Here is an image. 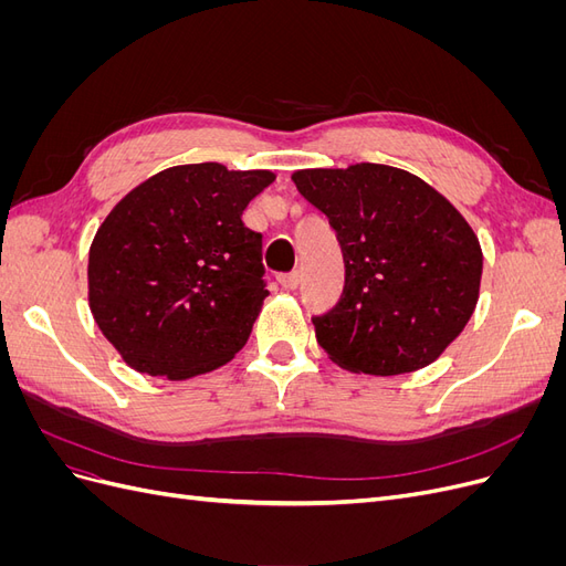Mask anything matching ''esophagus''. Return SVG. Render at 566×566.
Listing matches in <instances>:
<instances>
[{"mask_svg":"<svg viewBox=\"0 0 566 566\" xmlns=\"http://www.w3.org/2000/svg\"><path fill=\"white\" fill-rule=\"evenodd\" d=\"M279 283H281V287H285V290H295V287L300 285V273H297V271L281 273V276H279Z\"/></svg>","mask_w":566,"mask_h":566,"instance_id":"1","label":"esophagus"}]
</instances>
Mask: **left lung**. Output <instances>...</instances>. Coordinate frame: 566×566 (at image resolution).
I'll list each match as a JSON object with an SVG mask.
<instances>
[{
  "instance_id": "1",
  "label": "left lung",
  "mask_w": 566,
  "mask_h": 566,
  "mask_svg": "<svg viewBox=\"0 0 566 566\" xmlns=\"http://www.w3.org/2000/svg\"><path fill=\"white\" fill-rule=\"evenodd\" d=\"M297 191L328 217L345 290L316 339L352 373L430 366L465 328L479 297L482 248L453 205L399 167L300 169Z\"/></svg>"
}]
</instances>
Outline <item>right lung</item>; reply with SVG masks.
<instances>
[{
    "label": "right lung",
    "instance_id": "add662e5",
    "mask_svg": "<svg viewBox=\"0 0 566 566\" xmlns=\"http://www.w3.org/2000/svg\"><path fill=\"white\" fill-rule=\"evenodd\" d=\"M266 169L177 165L136 186L90 248V306L139 373L186 380L241 352L269 295L262 233L243 224Z\"/></svg>",
    "mask_w": 566,
    "mask_h": 566
}]
</instances>
